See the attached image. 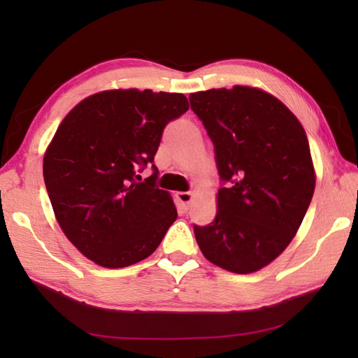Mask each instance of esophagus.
Here are the masks:
<instances>
[{
    "label": "esophagus",
    "instance_id": "obj_1",
    "mask_svg": "<svg viewBox=\"0 0 358 358\" xmlns=\"http://www.w3.org/2000/svg\"><path fill=\"white\" fill-rule=\"evenodd\" d=\"M175 199L181 205V208L186 210L192 201V192H175Z\"/></svg>",
    "mask_w": 358,
    "mask_h": 358
}]
</instances>
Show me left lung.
Instances as JSON below:
<instances>
[{"instance_id":"obj_1","label":"left lung","mask_w":358,"mask_h":358,"mask_svg":"<svg viewBox=\"0 0 358 358\" xmlns=\"http://www.w3.org/2000/svg\"><path fill=\"white\" fill-rule=\"evenodd\" d=\"M189 101L227 181L216 194L215 221L194 226L197 245L211 264L254 273L286 250L311 203L316 172L306 132L280 99L256 87L211 88Z\"/></svg>"}]
</instances>
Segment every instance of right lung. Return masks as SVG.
<instances>
[{"mask_svg": "<svg viewBox=\"0 0 358 358\" xmlns=\"http://www.w3.org/2000/svg\"><path fill=\"white\" fill-rule=\"evenodd\" d=\"M187 108L181 93L106 90L59 123L44 155V181L59 227L85 257L123 268L159 246L177 208L155 186L156 172L145 183L137 172L153 162L166 124Z\"/></svg>", "mask_w": 358, "mask_h": 358, "instance_id": "add662e5", "label": "right lung"}]
</instances>
